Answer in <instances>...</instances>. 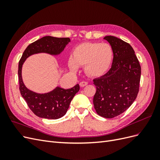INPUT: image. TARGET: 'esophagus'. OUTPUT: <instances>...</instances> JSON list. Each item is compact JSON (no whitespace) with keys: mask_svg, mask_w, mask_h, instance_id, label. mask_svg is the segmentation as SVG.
<instances>
[{"mask_svg":"<svg viewBox=\"0 0 160 160\" xmlns=\"http://www.w3.org/2000/svg\"><path fill=\"white\" fill-rule=\"evenodd\" d=\"M88 84V83L87 81H81V83H79V85H80V86L81 87V88H83V87L86 86Z\"/></svg>","mask_w":160,"mask_h":160,"instance_id":"esophagus-1","label":"esophagus"}]
</instances>
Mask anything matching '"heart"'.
<instances>
[{
	"label": "heart",
	"mask_w": 160,
	"mask_h": 160,
	"mask_svg": "<svg viewBox=\"0 0 160 160\" xmlns=\"http://www.w3.org/2000/svg\"><path fill=\"white\" fill-rule=\"evenodd\" d=\"M113 50L107 42H85L75 48L69 66L77 71L79 66H84L88 75L98 77L108 71L112 62Z\"/></svg>",
	"instance_id": "1"
}]
</instances>
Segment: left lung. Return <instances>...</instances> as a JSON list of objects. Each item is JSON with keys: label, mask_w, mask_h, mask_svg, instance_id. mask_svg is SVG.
Listing matches in <instances>:
<instances>
[{"label": "left lung", "mask_w": 160, "mask_h": 160, "mask_svg": "<svg viewBox=\"0 0 160 160\" xmlns=\"http://www.w3.org/2000/svg\"><path fill=\"white\" fill-rule=\"evenodd\" d=\"M113 50L109 71L93 79L96 93L93 105L97 113L105 118H113L126 111L139 92L141 66L132 47L113 36H106Z\"/></svg>", "instance_id": "8db88e82"}]
</instances>
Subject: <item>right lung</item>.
<instances>
[{
  "label": "right lung",
  "mask_w": 160,
  "mask_h": 160,
  "mask_svg": "<svg viewBox=\"0 0 160 160\" xmlns=\"http://www.w3.org/2000/svg\"><path fill=\"white\" fill-rule=\"evenodd\" d=\"M71 41L69 38H57L46 36L28 45L18 62L19 89L28 108L41 118L57 119L64 116L69 109L71 100L79 90V84L68 89L59 87L46 93H37L26 88L22 79V67L27 58L40 52L57 55L64 50Z\"/></svg>",
  "instance_id": "add662e5"
}]
</instances>
